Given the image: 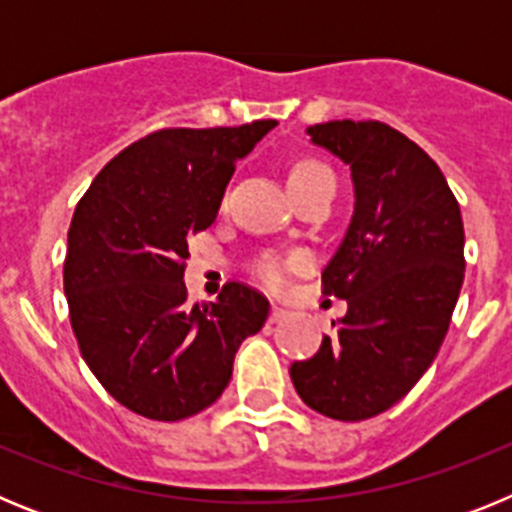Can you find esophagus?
I'll return each instance as SVG.
<instances>
[{"label":"esophagus","instance_id":"1","mask_svg":"<svg viewBox=\"0 0 512 512\" xmlns=\"http://www.w3.org/2000/svg\"><path fill=\"white\" fill-rule=\"evenodd\" d=\"M287 315H289L287 310H282V307H277V305H274V307H271V315H269V320H271V323H284V320H287Z\"/></svg>","mask_w":512,"mask_h":512}]
</instances>
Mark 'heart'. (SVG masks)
<instances>
[{"label": "heart", "instance_id": "1", "mask_svg": "<svg viewBox=\"0 0 512 512\" xmlns=\"http://www.w3.org/2000/svg\"><path fill=\"white\" fill-rule=\"evenodd\" d=\"M320 171H330V169L328 166L318 164V161H300L295 169L289 171V184L300 182V179H307V176H312V174H320ZM292 266H295L292 261L279 259V256H274V253H266V256H261V259L253 261V274H256V277H259L266 287L282 289L284 284H287V274Z\"/></svg>", "mask_w": 512, "mask_h": 512}]
</instances>
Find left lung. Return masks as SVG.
Masks as SVG:
<instances>
[{
	"label": "left lung",
	"mask_w": 512,
	"mask_h": 512,
	"mask_svg": "<svg viewBox=\"0 0 512 512\" xmlns=\"http://www.w3.org/2000/svg\"><path fill=\"white\" fill-rule=\"evenodd\" d=\"M307 133L351 166L356 207L323 271V295L346 300V318L289 377L307 408L366 420L436 359L464 282V223L436 161L387 122L333 120Z\"/></svg>",
	"instance_id": "8db88e82"
}]
</instances>
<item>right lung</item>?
<instances>
[{
  "mask_svg": "<svg viewBox=\"0 0 512 512\" xmlns=\"http://www.w3.org/2000/svg\"><path fill=\"white\" fill-rule=\"evenodd\" d=\"M274 125L156 130L117 153L76 205L63 261L71 328L104 390L143 418L174 423L210 408L238 346L269 318L266 297L243 282L187 305L184 269L235 161Z\"/></svg>",
  "mask_w": 512,
  "mask_h": 512,
  "instance_id": "1",
  "label": "right lung"
}]
</instances>
